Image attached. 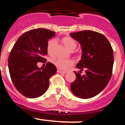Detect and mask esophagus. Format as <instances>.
I'll list each match as a JSON object with an SVG mask.
<instances>
[{
  "label": "esophagus",
  "mask_w": 125,
  "mask_h": 125,
  "mask_svg": "<svg viewBox=\"0 0 125 125\" xmlns=\"http://www.w3.org/2000/svg\"><path fill=\"white\" fill-rule=\"evenodd\" d=\"M57 73H62V74H65V73H66V71H62V70H57Z\"/></svg>",
  "instance_id": "1"
}]
</instances>
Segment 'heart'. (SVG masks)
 <instances>
[{
	"mask_svg": "<svg viewBox=\"0 0 125 125\" xmlns=\"http://www.w3.org/2000/svg\"><path fill=\"white\" fill-rule=\"evenodd\" d=\"M62 42L64 45L70 51H73L77 47V43L73 38L70 37H65L62 39ZM56 45V41L55 40H49L47 43L46 50L47 52L51 56H52L54 54V50ZM74 63L73 60L71 59H63L60 58H57L53 60V64L61 70H67L72 66Z\"/></svg>",
	"mask_w": 125,
	"mask_h": 125,
	"instance_id": "obj_1",
	"label": "heart"
}]
</instances>
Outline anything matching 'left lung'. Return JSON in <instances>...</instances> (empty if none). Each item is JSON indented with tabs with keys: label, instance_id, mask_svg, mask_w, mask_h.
I'll use <instances>...</instances> for the list:
<instances>
[{
	"label": "left lung",
	"instance_id": "1",
	"mask_svg": "<svg viewBox=\"0 0 125 125\" xmlns=\"http://www.w3.org/2000/svg\"><path fill=\"white\" fill-rule=\"evenodd\" d=\"M70 35L82 48L81 60L76 67L85 72L81 76V73L74 71L76 77L70 85L71 90L80 98H90L102 92L111 79L113 49L106 37L98 32L83 30Z\"/></svg>",
	"mask_w": 125,
	"mask_h": 125
}]
</instances>
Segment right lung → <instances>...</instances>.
Returning a JSON list of instances; mask_svg holds the SVG:
<instances>
[{
    "mask_svg": "<svg viewBox=\"0 0 125 125\" xmlns=\"http://www.w3.org/2000/svg\"><path fill=\"white\" fill-rule=\"evenodd\" d=\"M55 32L46 29H36L23 33L13 46L8 59L11 79L17 90L24 96L35 98L48 90L49 78L57 68L50 62L45 68H38L37 63L46 62L48 40Z\"/></svg>",
    "mask_w": 125,
    "mask_h": 125,
    "instance_id": "obj_1",
    "label": "right lung"
}]
</instances>
